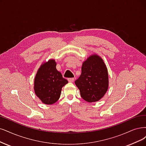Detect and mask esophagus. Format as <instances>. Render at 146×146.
Here are the masks:
<instances>
[{
    "instance_id": "esophagus-1",
    "label": "esophagus",
    "mask_w": 146,
    "mask_h": 146,
    "mask_svg": "<svg viewBox=\"0 0 146 146\" xmlns=\"http://www.w3.org/2000/svg\"><path fill=\"white\" fill-rule=\"evenodd\" d=\"M74 80V78H68V81L69 82H73Z\"/></svg>"
}]
</instances>
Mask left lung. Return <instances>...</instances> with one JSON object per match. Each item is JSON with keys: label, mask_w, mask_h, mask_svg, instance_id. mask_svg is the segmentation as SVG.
I'll return each instance as SVG.
<instances>
[{"label": "left lung", "mask_w": 146, "mask_h": 146, "mask_svg": "<svg viewBox=\"0 0 146 146\" xmlns=\"http://www.w3.org/2000/svg\"><path fill=\"white\" fill-rule=\"evenodd\" d=\"M82 98L88 102H94L103 98L108 88V73L100 57L90 56L83 62L82 73L75 80Z\"/></svg>", "instance_id": "left-lung-1"}]
</instances>
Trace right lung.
Wrapping results in <instances>:
<instances>
[{
  "mask_svg": "<svg viewBox=\"0 0 146 146\" xmlns=\"http://www.w3.org/2000/svg\"><path fill=\"white\" fill-rule=\"evenodd\" d=\"M54 59L44 63L38 70L34 80V90L43 104L52 105L60 98L62 88L68 83L56 68Z\"/></svg>",
  "mask_w": 146,
  "mask_h": 146,
  "instance_id": "1",
  "label": "right lung"
}]
</instances>
